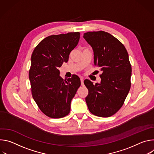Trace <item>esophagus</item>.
Returning <instances> with one entry per match:
<instances>
[{
    "label": "esophagus",
    "instance_id": "obj_1",
    "mask_svg": "<svg viewBox=\"0 0 154 154\" xmlns=\"http://www.w3.org/2000/svg\"><path fill=\"white\" fill-rule=\"evenodd\" d=\"M80 81H81V85H84V83H83V79L82 77H80Z\"/></svg>",
    "mask_w": 154,
    "mask_h": 154
}]
</instances>
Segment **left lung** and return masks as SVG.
I'll return each mask as SVG.
<instances>
[{
    "label": "left lung",
    "instance_id": "1",
    "mask_svg": "<svg viewBox=\"0 0 154 154\" xmlns=\"http://www.w3.org/2000/svg\"><path fill=\"white\" fill-rule=\"evenodd\" d=\"M83 38L93 50L94 65L102 72L100 83L93 85L88 79L84 80L88 90L85 100L92 114L109 117L122 106L130 89L128 54L122 44L107 32H89Z\"/></svg>",
    "mask_w": 154,
    "mask_h": 154
}]
</instances>
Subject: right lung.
Here are the masks:
<instances>
[{
	"label": "right lung",
	"instance_id": "obj_1",
	"mask_svg": "<svg viewBox=\"0 0 154 154\" xmlns=\"http://www.w3.org/2000/svg\"><path fill=\"white\" fill-rule=\"evenodd\" d=\"M79 39V32L51 35L32 53L29 71L32 96L41 111L50 118H61L69 113L71 100L81 85L77 75L66 81L58 70L63 62H68Z\"/></svg>",
	"mask_w": 154,
	"mask_h": 154
}]
</instances>
